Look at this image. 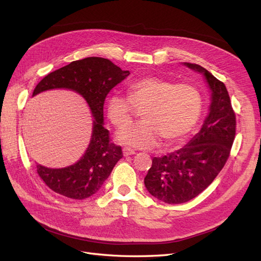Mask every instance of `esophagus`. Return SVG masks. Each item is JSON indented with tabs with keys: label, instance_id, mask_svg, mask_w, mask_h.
Here are the masks:
<instances>
[{
	"label": "esophagus",
	"instance_id": "34e87169",
	"mask_svg": "<svg viewBox=\"0 0 261 261\" xmlns=\"http://www.w3.org/2000/svg\"><path fill=\"white\" fill-rule=\"evenodd\" d=\"M132 154H135V150L134 149L127 148V147L123 148V155L124 156H128V155H132Z\"/></svg>",
	"mask_w": 261,
	"mask_h": 261
}]
</instances>
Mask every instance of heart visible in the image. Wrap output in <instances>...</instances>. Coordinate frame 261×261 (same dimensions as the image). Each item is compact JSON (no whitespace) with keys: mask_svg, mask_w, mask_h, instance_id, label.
<instances>
[{"mask_svg":"<svg viewBox=\"0 0 261 261\" xmlns=\"http://www.w3.org/2000/svg\"><path fill=\"white\" fill-rule=\"evenodd\" d=\"M127 97L112 93L107 97L105 111L116 127L128 125L135 108L141 111L142 122L116 134L122 145L151 149L181 140L194 127L202 111V95L191 84H176L159 76H145L128 84Z\"/></svg>","mask_w":261,"mask_h":261,"instance_id":"obj_1","label":"heart"}]
</instances>
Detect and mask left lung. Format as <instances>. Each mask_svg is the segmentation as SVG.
Here are the masks:
<instances>
[{"instance_id":"8db88e82","label":"left lung","mask_w":261,"mask_h":261,"mask_svg":"<svg viewBox=\"0 0 261 261\" xmlns=\"http://www.w3.org/2000/svg\"><path fill=\"white\" fill-rule=\"evenodd\" d=\"M182 65L204 76L211 105L200 132L184 148L152 160L145 186L167 204L186 203L203 192L226 164L236 137V114L226 85L199 65Z\"/></svg>"}]
</instances>
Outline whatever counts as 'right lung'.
Returning a JSON list of instances; mask_svg holds the SVG:
<instances>
[{
	"mask_svg": "<svg viewBox=\"0 0 261 261\" xmlns=\"http://www.w3.org/2000/svg\"><path fill=\"white\" fill-rule=\"evenodd\" d=\"M128 75L129 71H123L109 59L87 57L54 71L35 86L32 97L57 88L77 93L94 119L89 145L74 164L62 168L37 165L39 176L54 192L74 200L92 196L122 159L121 147L110 142L109 132L103 127V105L111 89Z\"/></svg>",
	"mask_w": 261,
	"mask_h": 261,
	"instance_id": "1",
	"label": "right lung"
}]
</instances>
